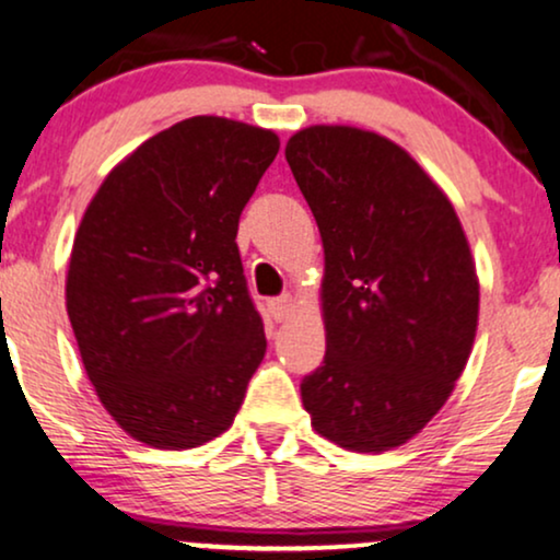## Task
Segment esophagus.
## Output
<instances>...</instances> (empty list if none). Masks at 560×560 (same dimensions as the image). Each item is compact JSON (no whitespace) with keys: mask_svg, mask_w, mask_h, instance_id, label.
I'll use <instances>...</instances> for the list:
<instances>
[{"mask_svg":"<svg viewBox=\"0 0 560 560\" xmlns=\"http://www.w3.org/2000/svg\"><path fill=\"white\" fill-rule=\"evenodd\" d=\"M292 307H294V300H292V294H281V296H273V300H268V310H271V315H273V320H284V317L292 313Z\"/></svg>","mask_w":560,"mask_h":560,"instance_id":"1","label":"esophagus"}]
</instances>
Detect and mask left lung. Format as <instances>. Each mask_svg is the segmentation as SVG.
I'll use <instances>...</instances> for the list:
<instances>
[{
  "mask_svg": "<svg viewBox=\"0 0 560 560\" xmlns=\"http://www.w3.org/2000/svg\"><path fill=\"white\" fill-rule=\"evenodd\" d=\"M287 162L325 247V359L302 380L317 434L398 447L444 406L478 325L470 245L442 188L390 139L310 126Z\"/></svg>",
  "mask_w": 560,
  "mask_h": 560,
  "instance_id": "1",
  "label": "left lung"
}]
</instances>
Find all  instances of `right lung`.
<instances>
[{"instance_id": "obj_1", "label": "right lung", "mask_w": 560, "mask_h": 560, "mask_svg": "<svg viewBox=\"0 0 560 560\" xmlns=\"http://www.w3.org/2000/svg\"><path fill=\"white\" fill-rule=\"evenodd\" d=\"M279 152L273 131L194 116L110 170L84 211L67 313L97 398L158 450L228 431L264 362L237 224Z\"/></svg>"}]
</instances>
